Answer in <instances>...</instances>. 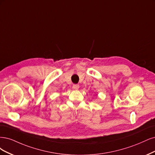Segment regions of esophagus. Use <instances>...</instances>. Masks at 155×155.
<instances>
[{"label":"esophagus","instance_id":"34e87169","mask_svg":"<svg viewBox=\"0 0 155 155\" xmlns=\"http://www.w3.org/2000/svg\"><path fill=\"white\" fill-rule=\"evenodd\" d=\"M79 87H80V86H79V85H78V84H74L73 86V88L74 89V90H78Z\"/></svg>","mask_w":155,"mask_h":155}]
</instances>
